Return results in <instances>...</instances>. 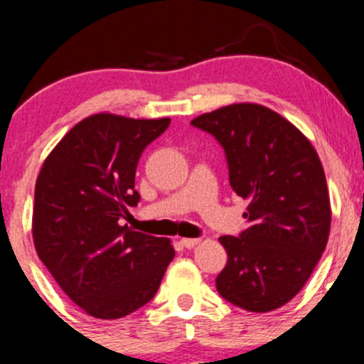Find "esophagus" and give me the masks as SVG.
<instances>
[{"label":"esophagus","instance_id":"1","mask_svg":"<svg viewBox=\"0 0 364 364\" xmlns=\"http://www.w3.org/2000/svg\"><path fill=\"white\" fill-rule=\"evenodd\" d=\"M179 243H181L185 248H193L196 245L200 243V240L199 237H181V240H179Z\"/></svg>","mask_w":364,"mask_h":364}]
</instances>
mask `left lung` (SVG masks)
Wrapping results in <instances>:
<instances>
[{"label": "left lung", "instance_id": "obj_1", "mask_svg": "<svg viewBox=\"0 0 364 364\" xmlns=\"http://www.w3.org/2000/svg\"><path fill=\"white\" fill-rule=\"evenodd\" d=\"M223 146L229 181L248 200V227L222 236L227 266L216 278L223 299L266 314L294 297L329 240L331 203L317 151L306 135L259 104H232L192 119Z\"/></svg>", "mask_w": 364, "mask_h": 364}]
</instances>
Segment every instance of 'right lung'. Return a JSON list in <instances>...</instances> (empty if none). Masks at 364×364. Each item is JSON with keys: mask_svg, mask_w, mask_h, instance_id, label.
<instances>
[{"mask_svg": "<svg viewBox=\"0 0 364 364\" xmlns=\"http://www.w3.org/2000/svg\"><path fill=\"white\" fill-rule=\"evenodd\" d=\"M168 123L91 114L54 146L36 178L35 250L61 291L95 318L144 306L174 259L171 240L119 223L141 199L134 190L141 153Z\"/></svg>", "mask_w": 364, "mask_h": 364, "instance_id": "obj_1", "label": "right lung"}]
</instances>
